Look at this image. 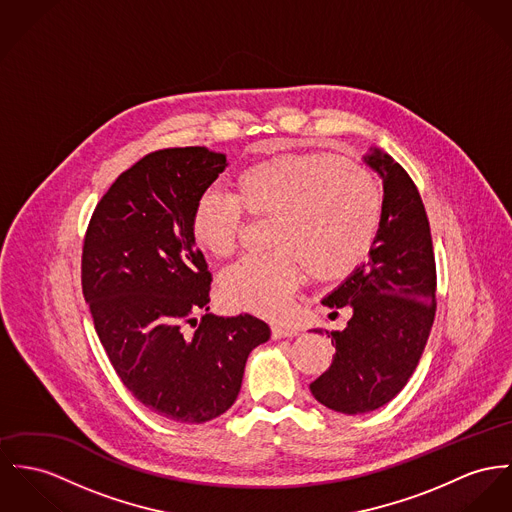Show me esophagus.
Listing matches in <instances>:
<instances>
[{
    "mask_svg": "<svg viewBox=\"0 0 512 512\" xmlns=\"http://www.w3.org/2000/svg\"><path fill=\"white\" fill-rule=\"evenodd\" d=\"M273 339H286V337H296L298 329L292 327H284V325H273Z\"/></svg>",
    "mask_w": 512,
    "mask_h": 512,
    "instance_id": "34e87169",
    "label": "esophagus"
}]
</instances>
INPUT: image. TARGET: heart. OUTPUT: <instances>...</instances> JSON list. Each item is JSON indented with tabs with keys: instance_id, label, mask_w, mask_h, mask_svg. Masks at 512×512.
Returning a JSON list of instances; mask_svg holds the SVG:
<instances>
[{
	"instance_id": "1",
	"label": "heart",
	"mask_w": 512,
	"mask_h": 512,
	"mask_svg": "<svg viewBox=\"0 0 512 512\" xmlns=\"http://www.w3.org/2000/svg\"><path fill=\"white\" fill-rule=\"evenodd\" d=\"M243 212L269 216L275 251L247 255L220 278L222 298L251 314L278 317L306 269L335 282L366 259L380 222L382 195L360 165L321 154H284L243 169L234 195L208 189L198 197L191 230L200 249L230 257L243 228Z\"/></svg>"
}]
</instances>
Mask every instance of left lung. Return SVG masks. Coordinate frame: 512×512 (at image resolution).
<instances>
[{
	"label": "left lung",
	"mask_w": 512,
	"mask_h": 512,
	"mask_svg": "<svg viewBox=\"0 0 512 512\" xmlns=\"http://www.w3.org/2000/svg\"><path fill=\"white\" fill-rule=\"evenodd\" d=\"M362 161L384 185L380 224L368 261L321 300L353 315L345 329L325 331L335 345L333 362L310 384L321 405L345 415L376 411L405 388L436 310L433 239L421 195L386 152L370 148Z\"/></svg>",
	"instance_id": "left-lung-1"
}]
</instances>
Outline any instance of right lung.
<instances>
[{
	"instance_id": "1",
	"label": "right lung",
	"mask_w": 512,
	"mask_h": 512,
	"mask_svg": "<svg viewBox=\"0 0 512 512\" xmlns=\"http://www.w3.org/2000/svg\"><path fill=\"white\" fill-rule=\"evenodd\" d=\"M226 167L200 146L140 159L101 198L83 243L81 286L101 345L126 390L173 423L226 413L247 356L271 339L253 315L193 317L210 310L212 276L191 218Z\"/></svg>"
}]
</instances>
